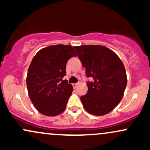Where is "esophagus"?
I'll list each match as a JSON object with an SVG mask.
<instances>
[{"instance_id": "1", "label": "esophagus", "mask_w": 150, "mask_h": 150, "mask_svg": "<svg viewBox=\"0 0 150 150\" xmlns=\"http://www.w3.org/2000/svg\"><path fill=\"white\" fill-rule=\"evenodd\" d=\"M77 85H78V83H73V88H76V87H77Z\"/></svg>"}]
</instances>
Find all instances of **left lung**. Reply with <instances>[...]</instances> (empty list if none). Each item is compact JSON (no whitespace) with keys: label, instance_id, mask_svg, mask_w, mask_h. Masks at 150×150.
I'll use <instances>...</instances> for the list:
<instances>
[{"label":"left lung","instance_id":"8db88e82","mask_svg":"<svg viewBox=\"0 0 150 150\" xmlns=\"http://www.w3.org/2000/svg\"><path fill=\"white\" fill-rule=\"evenodd\" d=\"M77 56L86 69L88 91L80 97L87 112L103 116L111 112L123 98L127 85L123 62L111 49L100 45L75 46Z\"/></svg>","mask_w":150,"mask_h":150}]
</instances>
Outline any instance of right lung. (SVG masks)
<instances>
[{
  "mask_svg": "<svg viewBox=\"0 0 150 150\" xmlns=\"http://www.w3.org/2000/svg\"><path fill=\"white\" fill-rule=\"evenodd\" d=\"M77 54L73 46L58 44L41 49L31 62L27 87L32 104L39 113L55 116L65 111L73 86L63 80L66 63Z\"/></svg>",
  "mask_w": 150,
  "mask_h": 150,
  "instance_id": "right-lung-1",
  "label": "right lung"
}]
</instances>
